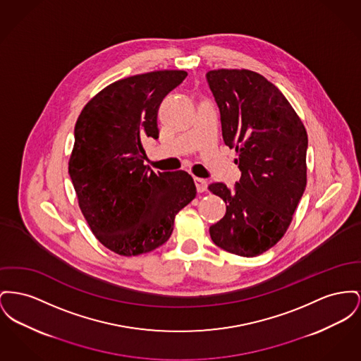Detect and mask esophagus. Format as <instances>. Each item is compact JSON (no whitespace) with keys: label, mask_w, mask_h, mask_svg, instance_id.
<instances>
[{"label":"esophagus","mask_w":361,"mask_h":361,"mask_svg":"<svg viewBox=\"0 0 361 361\" xmlns=\"http://www.w3.org/2000/svg\"><path fill=\"white\" fill-rule=\"evenodd\" d=\"M195 184H196V190L197 192H204L207 190V185H209V183H207V180H204V178H199V177H195Z\"/></svg>","instance_id":"esophagus-1"}]
</instances>
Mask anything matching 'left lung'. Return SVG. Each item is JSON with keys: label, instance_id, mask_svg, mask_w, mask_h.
Instances as JSON below:
<instances>
[{"label": "left lung", "instance_id": "1", "mask_svg": "<svg viewBox=\"0 0 361 361\" xmlns=\"http://www.w3.org/2000/svg\"><path fill=\"white\" fill-rule=\"evenodd\" d=\"M207 82L241 170L232 191L209 185L226 204L210 235L222 250L252 257L274 247L293 219L307 185V130L285 95L254 71L215 69Z\"/></svg>", "mask_w": 361, "mask_h": 361}]
</instances>
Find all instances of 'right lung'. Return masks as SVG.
I'll list each match as a JSON object with an SVG mask.
<instances>
[{
  "instance_id": "1",
  "label": "right lung",
  "mask_w": 361,
  "mask_h": 361,
  "mask_svg": "<svg viewBox=\"0 0 361 361\" xmlns=\"http://www.w3.org/2000/svg\"><path fill=\"white\" fill-rule=\"evenodd\" d=\"M187 75L165 69L117 80L78 117L69 176L90 229L116 254L137 256L165 244L177 212L196 196L187 171L155 173L143 164V142L159 133V105Z\"/></svg>"
}]
</instances>
